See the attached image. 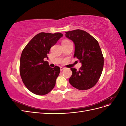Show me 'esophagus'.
<instances>
[{
  "label": "esophagus",
  "instance_id": "1",
  "mask_svg": "<svg viewBox=\"0 0 126 126\" xmlns=\"http://www.w3.org/2000/svg\"><path fill=\"white\" fill-rule=\"evenodd\" d=\"M64 69V68L63 67H60V70H61V71L63 70Z\"/></svg>",
  "mask_w": 126,
  "mask_h": 126
}]
</instances>
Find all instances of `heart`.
<instances>
[{"label":"heart","instance_id":"obj_1","mask_svg":"<svg viewBox=\"0 0 126 126\" xmlns=\"http://www.w3.org/2000/svg\"><path fill=\"white\" fill-rule=\"evenodd\" d=\"M68 42H69V41H68V40H63V43H62V44H63V43H68Z\"/></svg>","mask_w":126,"mask_h":126}]
</instances>
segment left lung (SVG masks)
Instances as JSON below:
<instances>
[{"label": "left lung", "mask_w": 126, "mask_h": 126, "mask_svg": "<svg viewBox=\"0 0 126 126\" xmlns=\"http://www.w3.org/2000/svg\"><path fill=\"white\" fill-rule=\"evenodd\" d=\"M75 45L74 57L81 63L79 70L70 68V85L79 90L93 87L98 82L104 67V57L97 40L84 30L77 29L65 32Z\"/></svg>", "instance_id": "left-lung-1"}]
</instances>
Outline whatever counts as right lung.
Wrapping results in <instances>:
<instances>
[{"label": "right lung", "mask_w": 126, "mask_h": 126, "mask_svg": "<svg viewBox=\"0 0 126 126\" xmlns=\"http://www.w3.org/2000/svg\"><path fill=\"white\" fill-rule=\"evenodd\" d=\"M63 35L62 33L40 32L30 40L22 51L20 60L22 80L30 91L37 95L48 94L54 88L60 68L49 67L44 59L48 58L50 48Z\"/></svg>", "instance_id": "right-lung-1"}]
</instances>
